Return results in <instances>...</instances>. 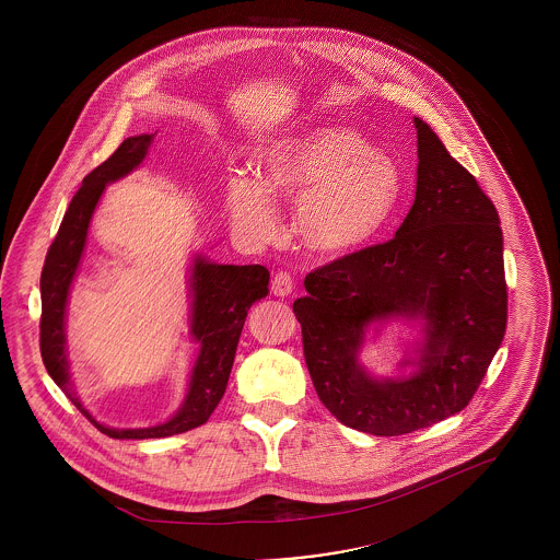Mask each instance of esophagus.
<instances>
[{
    "label": "esophagus",
    "mask_w": 560,
    "mask_h": 560,
    "mask_svg": "<svg viewBox=\"0 0 560 560\" xmlns=\"http://www.w3.org/2000/svg\"><path fill=\"white\" fill-rule=\"evenodd\" d=\"M270 290H272L275 295H279V298L290 295V293L293 292L292 272H288V270H277L275 277H272V283H270Z\"/></svg>",
    "instance_id": "obj_1"
}]
</instances>
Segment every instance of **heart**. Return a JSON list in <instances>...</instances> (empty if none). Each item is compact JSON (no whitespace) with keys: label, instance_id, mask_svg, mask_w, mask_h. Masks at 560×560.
<instances>
[{"label":"heart","instance_id":"obj_1","mask_svg":"<svg viewBox=\"0 0 560 560\" xmlns=\"http://www.w3.org/2000/svg\"><path fill=\"white\" fill-rule=\"evenodd\" d=\"M260 176L226 178L224 203L243 235L277 231L272 197L298 203L295 229L320 254L361 249L399 210L405 180L397 161L348 128H317L272 142L258 155Z\"/></svg>","mask_w":560,"mask_h":560}]
</instances>
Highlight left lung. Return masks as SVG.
I'll use <instances>...</instances> for the list:
<instances>
[{"mask_svg": "<svg viewBox=\"0 0 560 560\" xmlns=\"http://www.w3.org/2000/svg\"><path fill=\"white\" fill-rule=\"evenodd\" d=\"M416 201L397 235L306 275L293 302L320 402L345 427L399 436L462 411L504 340V240L493 201L420 117ZM420 316L409 378L375 381L355 354L377 319ZM413 365V361H405Z\"/></svg>", "mask_w": 560, "mask_h": 560, "instance_id": "1", "label": "left lung"}]
</instances>
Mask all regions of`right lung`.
I'll list each match as a JSON object with an SVG mask.
<instances>
[{"label":"right lung","instance_id":"add662e5","mask_svg":"<svg viewBox=\"0 0 560 560\" xmlns=\"http://www.w3.org/2000/svg\"><path fill=\"white\" fill-rule=\"evenodd\" d=\"M153 138L155 133L126 138L107 161H103L83 178L46 254L39 279V350L44 365L81 413L110 439H161L206 424L226 390L247 311L256 300L267 295L270 279L268 268L260 265H212L197 256L190 275V334L201 345V350L190 373L187 399L178 413L165 424L153 428L103 427L88 413L71 388L65 348V313L69 288L80 267L90 220L103 190L108 183L124 178L142 163L153 144Z\"/></svg>","mask_w":560,"mask_h":560}]
</instances>
